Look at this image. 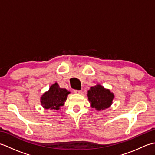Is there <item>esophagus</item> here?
<instances>
[{
  "mask_svg": "<svg viewBox=\"0 0 155 155\" xmlns=\"http://www.w3.org/2000/svg\"><path fill=\"white\" fill-rule=\"evenodd\" d=\"M81 91H77V90H74V93L75 94H81Z\"/></svg>",
  "mask_w": 155,
  "mask_h": 155,
  "instance_id": "obj_1",
  "label": "esophagus"
}]
</instances>
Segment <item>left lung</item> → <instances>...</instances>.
Here are the masks:
<instances>
[{"label": "left lung", "mask_w": 155, "mask_h": 155, "mask_svg": "<svg viewBox=\"0 0 155 155\" xmlns=\"http://www.w3.org/2000/svg\"><path fill=\"white\" fill-rule=\"evenodd\" d=\"M87 97L91 107L101 111L111 106L114 95L109 89L105 88L100 84H97L88 91Z\"/></svg>", "instance_id": "left-lung-1"}]
</instances>
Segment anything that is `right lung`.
Here are the masks:
<instances>
[{"instance_id": "1", "label": "right lung", "mask_w": 155, "mask_h": 155, "mask_svg": "<svg viewBox=\"0 0 155 155\" xmlns=\"http://www.w3.org/2000/svg\"><path fill=\"white\" fill-rule=\"evenodd\" d=\"M71 92L66 88H61L57 83H55L41 96V105L46 110H60L61 107L64 106L67 96Z\"/></svg>"}]
</instances>
